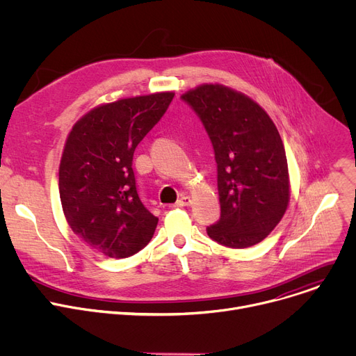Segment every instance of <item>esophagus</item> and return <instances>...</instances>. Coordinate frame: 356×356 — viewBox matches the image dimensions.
Returning a JSON list of instances; mask_svg holds the SVG:
<instances>
[{
    "label": "esophagus",
    "instance_id": "34e87169",
    "mask_svg": "<svg viewBox=\"0 0 356 356\" xmlns=\"http://www.w3.org/2000/svg\"><path fill=\"white\" fill-rule=\"evenodd\" d=\"M188 205H191V198L186 195H182L172 207H188Z\"/></svg>",
    "mask_w": 356,
    "mask_h": 356
}]
</instances>
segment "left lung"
<instances>
[{
    "instance_id": "1",
    "label": "left lung",
    "mask_w": 356,
    "mask_h": 356,
    "mask_svg": "<svg viewBox=\"0 0 356 356\" xmlns=\"http://www.w3.org/2000/svg\"><path fill=\"white\" fill-rule=\"evenodd\" d=\"M181 97L200 116L216 154L221 217L207 234L232 248L260 243L280 222L290 200L276 124L253 99L218 83Z\"/></svg>"
}]
</instances>
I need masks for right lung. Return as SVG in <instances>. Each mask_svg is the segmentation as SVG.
Returning a JSON list of instances; mask_svg holds the SVG:
<instances>
[{
  "mask_svg": "<svg viewBox=\"0 0 356 356\" xmlns=\"http://www.w3.org/2000/svg\"><path fill=\"white\" fill-rule=\"evenodd\" d=\"M174 92L103 103L72 128L58 168L63 213L73 233L111 259L148 244L158 218L136 191L134 152L174 99Z\"/></svg>",
  "mask_w": 356,
  "mask_h": 356,
  "instance_id": "right-lung-1",
  "label": "right lung"
}]
</instances>
